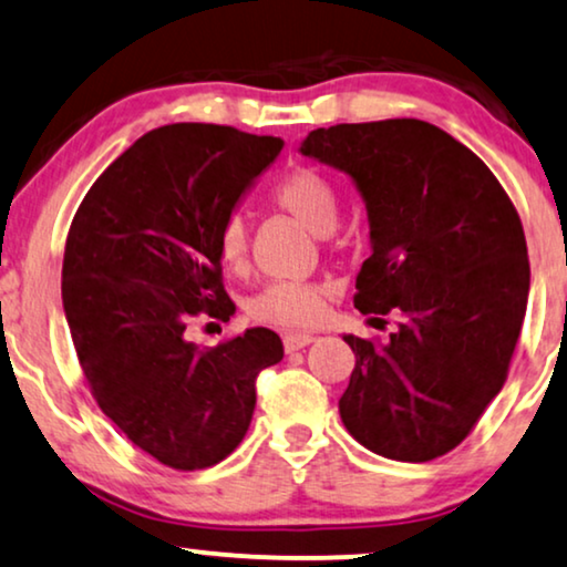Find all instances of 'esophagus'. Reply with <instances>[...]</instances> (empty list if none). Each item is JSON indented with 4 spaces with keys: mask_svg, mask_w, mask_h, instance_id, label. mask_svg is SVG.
<instances>
[{
    "mask_svg": "<svg viewBox=\"0 0 567 567\" xmlns=\"http://www.w3.org/2000/svg\"><path fill=\"white\" fill-rule=\"evenodd\" d=\"M313 342V334H306V331H290V334L282 337V344H285V352H296V350H303L306 344Z\"/></svg>",
    "mask_w": 567,
    "mask_h": 567,
    "instance_id": "esophagus-1",
    "label": "esophagus"
}]
</instances>
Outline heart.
Wrapping results in <instances>:
<instances>
[{"label":"heart","mask_w":567,"mask_h":567,"mask_svg":"<svg viewBox=\"0 0 567 567\" xmlns=\"http://www.w3.org/2000/svg\"><path fill=\"white\" fill-rule=\"evenodd\" d=\"M271 202L321 238L337 228L339 205H342L334 181L311 165L290 171L282 181H277L271 188ZM248 246H251V238H248L244 215L233 213L225 217L220 230H217V256L225 267L244 269L248 261ZM327 292L329 290L319 282L275 279L251 296L246 311L254 321L269 323V327H311L321 319Z\"/></svg>","instance_id":"1"}]
</instances>
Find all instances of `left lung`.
I'll use <instances>...</instances> for the list:
<instances>
[{"mask_svg": "<svg viewBox=\"0 0 567 567\" xmlns=\"http://www.w3.org/2000/svg\"><path fill=\"white\" fill-rule=\"evenodd\" d=\"M300 153L350 173L365 199L373 254L354 308L402 316L386 344L344 337V427L396 462L449 454L503 389L524 323L529 256L516 207L470 147L420 118L316 130Z\"/></svg>", "mask_w": 567, "mask_h": 567, "instance_id": "8db88e82", "label": "left lung"}]
</instances>
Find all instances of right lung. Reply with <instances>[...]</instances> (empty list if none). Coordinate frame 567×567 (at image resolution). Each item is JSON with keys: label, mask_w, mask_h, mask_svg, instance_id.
I'll use <instances>...</instances> for the list:
<instances>
[{"label": "right lung", "mask_w": 567, "mask_h": 567, "mask_svg": "<svg viewBox=\"0 0 567 567\" xmlns=\"http://www.w3.org/2000/svg\"><path fill=\"white\" fill-rule=\"evenodd\" d=\"M282 140L217 124L147 132L90 186L66 233L62 300L90 394L134 446L178 472L244 441L256 379L282 360L271 329L217 347L194 319L228 321L217 230Z\"/></svg>", "instance_id": "right-lung-1"}]
</instances>
